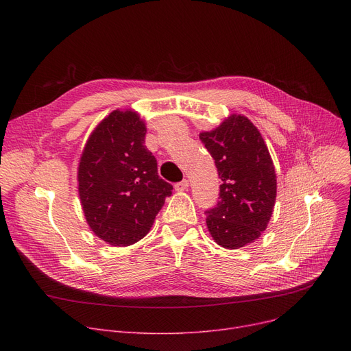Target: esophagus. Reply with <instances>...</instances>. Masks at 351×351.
<instances>
[{"label":"esophagus","mask_w":351,"mask_h":351,"mask_svg":"<svg viewBox=\"0 0 351 351\" xmlns=\"http://www.w3.org/2000/svg\"><path fill=\"white\" fill-rule=\"evenodd\" d=\"M188 186H189V182H188L186 179H183V180H180V182L175 183V191H178V192H183V191H186V189H188Z\"/></svg>","instance_id":"esophagus-1"}]
</instances>
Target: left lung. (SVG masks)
Instances as JSON below:
<instances>
[{"label":"left lung","mask_w":351,"mask_h":351,"mask_svg":"<svg viewBox=\"0 0 351 351\" xmlns=\"http://www.w3.org/2000/svg\"><path fill=\"white\" fill-rule=\"evenodd\" d=\"M199 138L222 180L219 202L206 210L208 229L222 247H243L266 230L274 208L276 173L267 146L242 115L229 117Z\"/></svg>","instance_id":"left-lung-1"}]
</instances>
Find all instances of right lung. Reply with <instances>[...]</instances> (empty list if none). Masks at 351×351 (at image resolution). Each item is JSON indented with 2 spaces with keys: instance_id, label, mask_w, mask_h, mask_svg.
I'll use <instances>...</instances> for the list:
<instances>
[{
  "instance_id": "1",
  "label": "right lung",
  "mask_w": 351,
  "mask_h": 351,
  "mask_svg": "<svg viewBox=\"0 0 351 351\" xmlns=\"http://www.w3.org/2000/svg\"><path fill=\"white\" fill-rule=\"evenodd\" d=\"M146 126L132 110H114L90 134L80 160L78 191L86 222L112 246L149 232L173 186L158 175L145 146Z\"/></svg>"
}]
</instances>
